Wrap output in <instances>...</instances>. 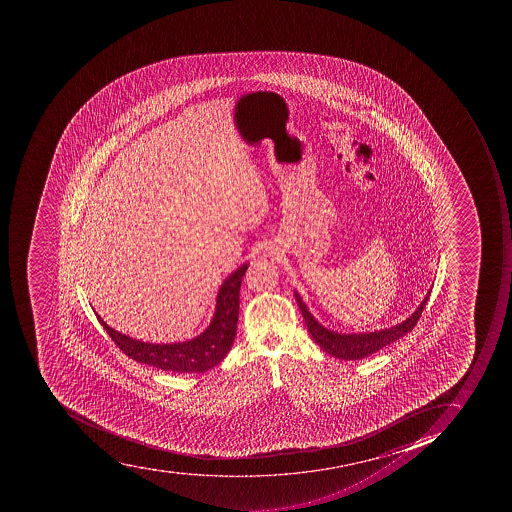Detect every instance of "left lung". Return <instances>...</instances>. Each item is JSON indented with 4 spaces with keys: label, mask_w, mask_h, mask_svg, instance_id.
<instances>
[{
    "label": "left lung",
    "mask_w": 512,
    "mask_h": 512,
    "mask_svg": "<svg viewBox=\"0 0 512 512\" xmlns=\"http://www.w3.org/2000/svg\"><path fill=\"white\" fill-rule=\"evenodd\" d=\"M431 291H427L426 298L419 304L418 309L405 318L403 322L384 328V330L365 331V333H338V331L328 330L322 323L315 320L314 315L310 314L306 304L302 301L301 294L294 291L302 317L306 320L307 331L315 339V343L322 347L323 351L333 355L341 360H362L370 357L371 354L381 351L383 347L389 346L397 339L403 338L405 334L413 330V326L418 323L419 317L423 314L427 299L431 296Z\"/></svg>",
    "instance_id": "obj_1"
}]
</instances>
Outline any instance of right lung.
I'll use <instances>...</instances> for the list:
<instances>
[{"label": "right lung", "mask_w": 512, "mask_h": 512, "mask_svg": "<svg viewBox=\"0 0 512 512\" xmlns=\"http://www.w3.org/2000/svg\"><path fill=\"white\" fill-rule=\"evenodd\" d=\"M246 269L248 262L234 270L222 282L210 325L206 326L203 333L184 343H144L113 330L102 320L101 315H97V320L129 359L165 371L205 373L221 363L234 344L240 309V286Z\"/></svg>", "instance_id": "1"}]
</instances>
